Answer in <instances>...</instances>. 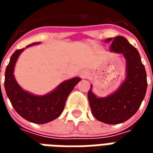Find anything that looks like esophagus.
Returning <instances> with one entry per match:
<instances>
[{"label": "esophagus", "instance_id": "esophagus-1", "mask_svg": "<svg viewBox=\"0 0 153 153\" xmlns=\"http://www.w3.org/2000/svg\"><path fill=\"white\" fill-rule=\"evenodd\" d=\"M80 76L83 77V78H86L88 76V73L87 72H82V73L80 74Z\"/></svg>", "mask_w": 153, "mask_h": 153}]
</instances>
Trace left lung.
<instances>
[{
	"mask_svg": "<svg viewBox=\"0 0 153 153\" xmlns=\"http://www.w3.org/2000/svg\"><path fill=\"white\" fill-rule=\"evenodd\" d=\"M110 51L123 54L126 60V77L115 93L105 97H97L92 92L88 93L93 116L101 122L116 125L131 118L144 99L148 82L144 65L138 50L122 36L107 38L111 42Z\"/></svg>",
	"mask_w": 153,
	"mask_h": 153,
	"instance_id": "left-lung-1",
	"label": "left lung"
}]
</instances>
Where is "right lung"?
Returning <instances> with one entry per match:
<instances>
[{
  "label": "right lung",
  "mask_w": 153,
  "mask_h": 153,
  "mask_svg": "<svg viewBox=\"0 0 153 153\" xmlns=\"http://www.w3.org/2000/svg\"><path fill=\"white\" fill-rule=\"evenodd\" d=\"M38 43L29 44L26 48ZM24 50L25 48L15 51L5 69V89L6 95L15 111L26 120L35 124H45L52 121L62 113L69 94L81 79L75 77L66 80L58 85L52 92L42 96L28 93L19 85L14 75L15 63Z\"/></svg>",
  "instance_id": "add662e5"
}]
</instances>
